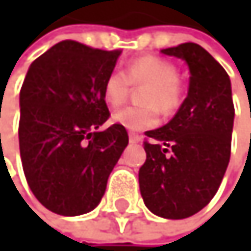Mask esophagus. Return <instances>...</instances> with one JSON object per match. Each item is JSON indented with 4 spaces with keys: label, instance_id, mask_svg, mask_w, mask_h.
<instances>
[{
    "label": "esophagus",
    "instance_id": "esophagus-1",
    "mask_svg": "<svg viewBox=\"0 0 251 251\" xmlns=\"http://www.w3.org/2000/svg\"><path fill=\"white\" fill-rule=\"evenodd\" d=\"M129 141L131 143H141V135H138V134H129Z\"/></svg>",
    "mask_w": 251,
    "mask_h": 251
}]
</instances>
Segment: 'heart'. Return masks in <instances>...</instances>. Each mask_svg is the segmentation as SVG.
<instances>
[{"label":"heart","mask_w":251,"mask_h":251,"mask_svg":"<svg viewBox=\"0 0 251 251\" xmlns=\"http://www.w3.org/2000/svg\"><path fill=\"white\" fill-rule=\"evenodd\" d=\"M132 84L148 85L141 98L144 107H128L113 116V122L128 131L138 132L153 128L159 120L158 108L169 114L179 107L180 85L177 82V69L167 60L144 55L131 61L126 72L113 69L103 82L105 100L113 107H119L128 99Z\"/></svg>","instance_id":"obj_1"}]
</instances>
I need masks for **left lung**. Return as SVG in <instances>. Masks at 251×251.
<instances>
[{
  "mask_svg": "<svg viewBox=\"0 0 251 251\" xmlns=\"http://www.w3.org/2000/svg\"><path fill=\"white\" fill-rule=\"evenodd\" d=\"M161 52L187 61L190 89L167 125L144 132L138 182L151 212L180 220L203 209L218 191L230 159L235 108L227 72L200 45Z\"/></svg>",
  "mask_w": 251,
  "mask_h": 251,
  "instance_id": "8db88e82",
  "label": "left lung"
}]
</instances>
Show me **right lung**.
I'll list each match as a JSON object with an SVG mask.
<instances>
[{"instance_id":"right-lung-1","label":"right lung","mask_w":251,"mask_h":251,"mask_svg":"<svg viewBox=\"0 0 251 251\" xmlns=\"http://www.w3.org/2000/svg\"><path fill=\"white\" fill-rule=\"evenodd\" d=\"M120 54L63 40L25 75L19 95L22 169L36 199L58 215L95 209L128 146L120 125L99 131L110 117L103 82Z\"/></svg>"}]
</instances>
